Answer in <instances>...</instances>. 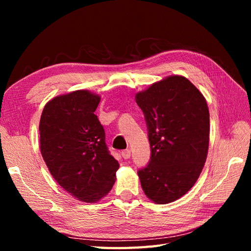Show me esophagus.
<instances>
[{
    "mask_svg": "<svg viewBox=\"0 0 251 251\" xmlns=\"http://www.w3.org/2000/svg\"><path fill=\"white\" fill-rule=\"evenodd\" d=\"M130 155H131L130 150H124V151H122V156L124 157L125 159H128V158L130 157Z\"/></svg>",
    "mask_w": 251,
    "mask_h": 251,
    "instance_id": "34e87169",
    "label": "esophagus"
}]
</instances>
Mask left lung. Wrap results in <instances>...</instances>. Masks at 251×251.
Segmentation results:
<instances>
[{
    "label": "left lung",
    "instance_id": "obj_1",
    "mask_svg": "<svg viewBox=\"0 0 251 251\" xmlns=\"http://www.w3.org/2000/svg\"><path fill=\"white\" fill-rule=\"evenodd\" d=\"M145 114L151 158L138 170L142 190L156 204L180 199L199 179L209 146L206 99L188 78L168 76L136 95Z\"/></svg>",
    "mask_w": 251,
    "mask_h": 251
}]
</instances>
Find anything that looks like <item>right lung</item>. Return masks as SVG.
Here are the masks:
<instances>
[{"label": "right lung", "instance_id": "obj_1", "mask_svg": "<svg viewBox=\"0 0 251 251\" xmlns=\"http://www.w3.org/2000/svg\"><path fill=\"white\" fill-rule=\"evenodd\" d=\"M99 102V96L88 90L58 96L46 103L40 121V149L50 173L61 188L85 202L109 193L120 167L95 114Z\"/></svg>", "mask_w": 251, "mask_h": 251}]
</instances>
